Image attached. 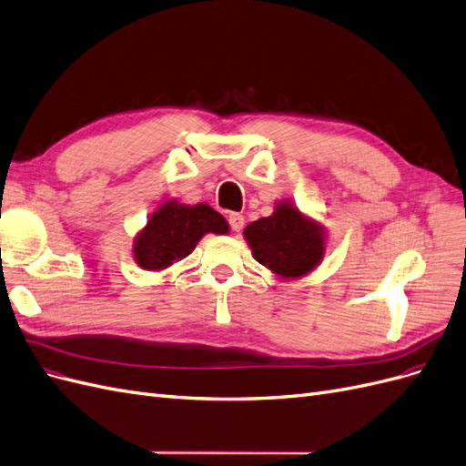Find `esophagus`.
<instances>
[{
  "label": "esophagus",
  "mask_w": 466,
  "mask_h": 466,
  "mask_svg": "<svg viewBox=\"0 0 466 466\" xmlns=\"http://www.w3.org/2000/svg\"><path fill=\"white\" fill-rule=\"evenodd\" d=\"M229 225H231V229L233 231H241L243 229V225H245V218L241 216V213H229Z\"/></svg>",
  "instance_id": "esophagus-1"
}]
</instances>
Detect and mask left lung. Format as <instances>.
<instances>
[{"instance_id": "obj_1", "label": "left lung", "mask_w": 466, "mask_h": 466, "mask_svg": "<svg viewBox=\"0 0 466 466\" xmlns=\"http://www.w3.org/2000/svg\"><path fill=\"white\" fill-rule=\"evenodd\" d=\"M253 257L282 279H301L325 255V231L292 202L276 204L274 213L248 223L243 231Z\"/></svg>"}]
</instances>
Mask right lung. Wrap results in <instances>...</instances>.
<instances>
[{
    "label": "right lung",
    "mask_w": 466,
    "mask_h": 466,
    "mask_svg": "<svg viewBox=\"0 0 466 466\" xmlns=\"http://www.w3.org/2000/svg\"><path fill=\"white\" fill-rule=\"evenodd\" d=\"M206 233H229V223L208 204L186 206L168 199L137 235L133 257L145 270H165L190 255Z\"/></svg>",
    "instance_id": "1"
}]
</instances>
